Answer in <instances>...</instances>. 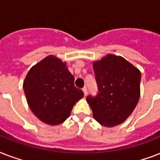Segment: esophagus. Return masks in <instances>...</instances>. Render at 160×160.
<instances>
[{
	"mask_svg": "<svg viewBox=\"0 0 160 160\" xmlns=\"http://www.w3.org/2000/svg\"><path fill=\"white\" fill-rule=\"evenodd\" d=\"M83 92H84V94H85V96H86V95H87V88L86 87H84L82 89Z\"/></svg>",
	"mask_w": 160,
	"mask_h": 160,
	"instance_id": "1",
	"label": "esophagus"
}]
</instances>
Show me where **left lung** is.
<instances>
[{
    "instance_id": "1",
    "label": "left lung",
    "mask_w": 160,
    "mask_h": 160,
    "mask_svg": "<svg viewBox=\"0 0 160 160\" xmlns=\"http://www.w3.org/2000/svg\"><path fill=\"white\" fill-rule=\"evenodd\" d=\"M93 69L99 93L86 98L93 116L104 126L120 124L138 104L141 73L124 58L112 54L94 61Z\"/></svg>"
}]
</instances>
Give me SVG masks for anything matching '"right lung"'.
Listing matches in <instances>:
<instances>
[{"label":"right lung","instance_id":"right-lung-1","mask_svg":"<svg viewBox=\"0 0 160 160\" xmlns=\"http://www.w3.org/2000/svg\"><path fill=\"white\" fill-rule=\"evenodd\" d=\"M74 81L66 63L55 55H48L33 65L23 82L26 100L33 114L50 125L63 123L75 103L84 96Z\"/></svg>","mask_w":160,"mask_h":160}]
</instances>
